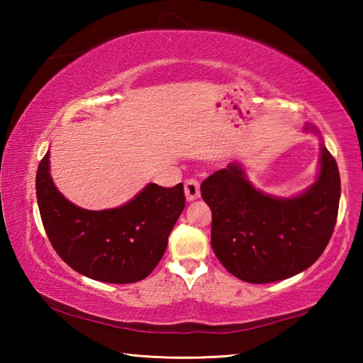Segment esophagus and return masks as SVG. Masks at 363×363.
<instances>
[{
    "instance_id": "1",
    "label": "esophagus",
    "mask_w": 363,
    "mask_h": 363,
    "mask_svg": "<svg viewBox=\"0 0 363 363\" xmlns=\"http://www.w3.org/2000/svg\"><path fill=\"white\" fill-rule=\"evenodd\" d=\"M184 192H186L187 201H194L200 196V184L196 179H187L184 182Z\"/></svg>"
}]
</instances>
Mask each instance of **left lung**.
<instances>
[{
	"instance_id": "8db88e82",
	"label": "left lung",
	"mask_w": 363,
	"mask_h": 363,
	"mask_svg": "<svg viewBox=\"0 0 363 363\" xmlns=\"http://www.w3.org/2000/svg\"><path fill=\"white\" fill-rule=\"evenodd\" d=\"M306 131L315 128L306 125ZM211 208V247L227 272L248 284L290 279L311 267L333 233L340 206L337 164L320 145V173L303 194L280 199L261 192L240 163L201 182Z\"/></svg>"
}]
</instances>
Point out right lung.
<instances>
[{
  "mask_svg": "<svg viewBox=\"0 0 363 363\" xmlns=\"http://www.w3.org/2000/svg\"><path fill=\"white\" fill-rule=\"evenodd\" d=\"M36 199L49 242L64 262L84 277L107 284L145 279L163 257L186 206L181 182L174 187L147 184L123 206L84 210L54 186L49 152L36 171Z\"/></svg>",
  "mask_w": 363,
  "mask_h": 363,
  "instance_id": "right-lung-1",
  "label": "right lung"
}]
</instances>
